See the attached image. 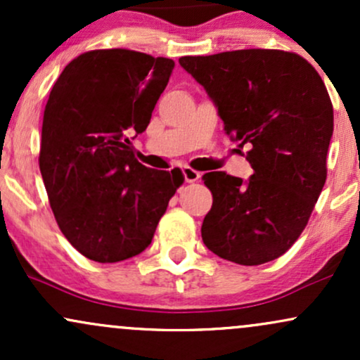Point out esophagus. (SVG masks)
I'll use <instances>...</instances> for the list:
<instances>
[{"label": "esophagus", "mask_w": 360, "mask_h": 360, "mask_svg": "<svg viewBox=\"0 0 360 360\" xmlns=\"http://www.w3.org/2000/svg\"><path fill=\"white\" fill-rule=\"evenodd\" d=\"M183 174H184L186 183H194V181H198L201 177V172H198L196 169H191V167H183Z\"/></svg>", "instance_id": "esophagus-1"}]
</instances>
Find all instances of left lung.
Here are the masks:
<instances>
[{"label": "left lung", "mask_w": 360, "mask_h": 360, "mask_svg": "<svg viewBox=\"0 0 360 360\" xmlns=\"http://www.w3.org/2000/svg\"><path fill=\"white\" fill-rule=\"evenodd\" d=\"M179 64L205 86L223 127L249 146V183L206 172L213 205L201 237L218 257L259 266L298 240L326 179L333 106L307 59L278 49L184 56Z\"/></svg>", "instance_id": "obj_1"}]
</instances>
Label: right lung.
I'll return each instance as SVG.
<instances>
[{
    "label": "right lung",
    "instance_id": "right-lung-1",
    "mask_svg": "<svg viewBox=\"0 0 360 360\" xmlns=\"http://www.w3.org/2000/svg\"><path fill=\"white\" fill-rule=\"evenodd\" d=\"M174 60L100 49L64 68L45 105L39 166L60 232L94 262H120L150 245L181 169L157 171L135 157Z\"/></svg>",
    "mask_w": 360,
    "mask_h": 360
}]
</instances>
